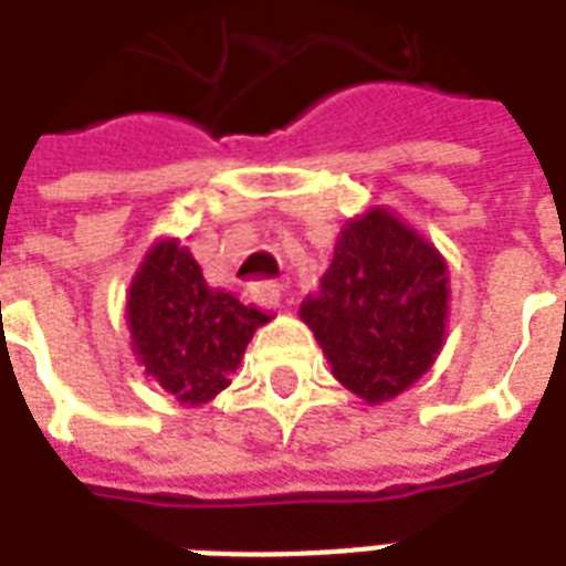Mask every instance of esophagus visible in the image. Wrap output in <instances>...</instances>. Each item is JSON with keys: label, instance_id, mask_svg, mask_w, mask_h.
I'll return each instance as SVG.
<instances>
[{"label": "esophagus", "instance_id": "esophagus-1", "mask_svg": "<svg viewBox=\"0 0 566 566\" xmlns=\"http://www.w3.org/2000/svg\"><path fill=\"white\" fill-rule=\"evenodd\" d=\"M251 294H254V300H258L260 306L279 308V306H282L284 287L279 282H254V287H251Z\"/></svg>", "mask_w": 566, "mask_h": 566}]
</instances>
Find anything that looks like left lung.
<instances>
[{"mask_svg": "<svg viewBox=\"0 0 566 566\" xmlns=\"http://www.w3.org/2000/svg\"><path fill=\"white\" fill-rule=\"evenodd\" d=\"M449 275L437 248L391 211H369L343 230L321 294L300 315L333 376L367 403L421 379L446 336Z\"/></svg>", "mask_w": 566, "mask_h": 566, "instance_id": "1", "label": "left lung"}]
</instances>
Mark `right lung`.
Segmentation results:
<instances>
[{"label": "right lung", "instance_id": "1", "mask_svg": "<svg viewBox=\"0 0 566 566\" xmlns=\"http://www.w3.org/2000/svg\"><path fill=\"white\" fill-rule=\"evenodd\" d=\"M133 345L148 376L181 403H206L230 385L266 315L214 291L178 242L150 248L127 300Z\"/></svg>", "mask_w": 566, "mask_h": 566}]
</instances>
